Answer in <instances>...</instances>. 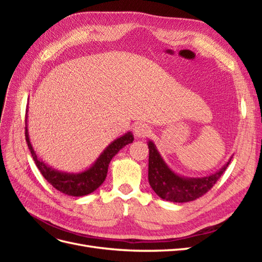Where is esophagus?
<instances>
[{
  "label": "esophagus",
  "mask_w": 262,
  "mask_h": 262,
  "mask_svg": "<svg viewBox=\"0 0 262 262\" xmlns=\"http://www.w3.org/2000/svg\"><path fill=\"white\" fill-rule=\"evenodd\" d=\"M149 128L144 123H138L134 128V134L138 138H146L149 134Z\"/></svg>",
  "instance_id": "esophagus-1"
}]
</instances>
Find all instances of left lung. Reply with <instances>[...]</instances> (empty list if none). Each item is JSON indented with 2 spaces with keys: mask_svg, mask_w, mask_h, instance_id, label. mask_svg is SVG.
Instances as JSON below:
<instances>
[{
  "mask_svg": "<svg viewBox=\"0 0 262 262\" xmlns=\"http://www.w3.org/2000/svg\"><path fill=\"white\" fill-rule=\"evenodd\" d=\"M148 182L155 193L166 201L189 202L207 193L223 175L231 162L224 165L217 172L203 178H184L171 171L152 141L148 143Z\"/></svg>",
  "mask_w": 262,
  "mask_h": 262,
  "instance_id": "8db88e82",
  "label": "left lung"
}]
</instances>
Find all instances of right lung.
I'll return each mask as SVG.
<instances>
[{"mask_svg":"<svg viewBox=\"0 0 262 262\" xmlns=\"http://www.w3.org/2000/svg\"><path fill=\"white\" fill-rule=\"evenodd\" d=\"M25 124L26 142L28 144L31 156H33L36 166L38 169L40 170L41 175L49 184H51L55 189L59 190L60 192L73 196H82L95 191V190L105 181L108 171V166L110 161L113 160V157L123 146L132 143L134 140L133 134L131 132L125 133L121 138L114 141L113 143L104 150V153L99 156L96 163H95L91 168L81 173H67L52 169L49 166H47L42 161H40V158H38L29 141L27 130V119Z\"/></svg>","mask_w":262,"mask_h":262,"instance_id":"1","label":"right lung"}]
</instances>
